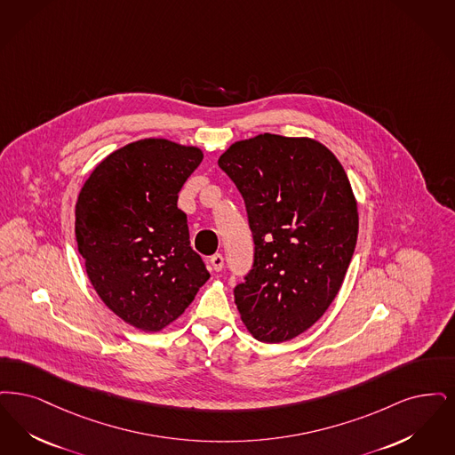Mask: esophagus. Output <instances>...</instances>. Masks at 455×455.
I'll list each match as a JSON object with an SVG mask.
<instances>
[{
	"mask_svg": "<svg viewBox=\"0 0 455 455\" xmlns=\"http://www.w3.org/2000/svg\"><path fill=\"white\" fill-rule=\"evenodd\" d=\"M211 267H212L216 272H220L222 267H224V258H222V255H219V253L212 255V257H211Z\"/></svg>",
	"mask_w": 455,
	"mask_h": 455,
	"instance_id": "1",
	"label": "esophagus"
}]
</instances>
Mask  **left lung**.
<instances>
[{"label": "left lung", "mask_w": 455, "mask_h": 455, "mask_svg": "<svg viewBox=\"0 0 455 455\" xmlns=\"http://www.w3.org/2000/svg\"><path fill=\"white\" fill-rule=\"evenodd\" d=\"M219 166L244 198L253 268L235 289L246 330L282 343L326 313L358 236L356 198L341 163L316 139L258 134L231 144Z\"/></svg>", "instance_id": "8db88e82"}]
</instances>
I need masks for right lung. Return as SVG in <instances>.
I'll list each match as a JSON object with an SVG mask.
<instances>
[{
  "mask_svg": "<svg viewBox=\"0 0 455 455\" xmlns=\"http://www.w3.org/2000/svg\"><path fill=\"white\" fill-rule=\"evenodd\" d=\"M202 159L197 146L140 139L101 159L79 192L75 233L88 278L140 331L172 324L211 277L177 205Z\"/></svg>",
  "mask_w": 455,
  "mask_h": 455,
  "instance_id": "1",
  "label": "right lung"
}]
</instances>
